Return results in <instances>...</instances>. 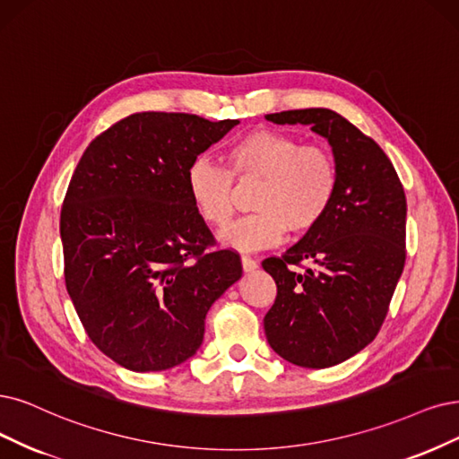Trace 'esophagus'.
I'll return each instance as SVG.
<instances>
[{"instance_id":"34e87169","label":"esophagus","mask_w":459,"mask_h":459,"mask_svg":"<svg viewBox=\"0 0 459 459\" xmlns=\"http://www.w3.org/2000/svg\"><path fill=\"white\" fill-rule=\"evenodd\" d=\"M242 261V268H244V273H253V270H255L259 264H257V261H253L251 257H242L240 259Z\"/></svg>"}]
</instances>
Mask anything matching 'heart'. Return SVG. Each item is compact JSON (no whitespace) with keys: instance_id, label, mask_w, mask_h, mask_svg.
Listing matches in <instances>:
<instances>
[{"instance_id":"b5f03b06","label":"heart","mask_w":459,"mask_h":459,"mask_svg":"<svg viewBox=\"0 0 459 459\" xmlns=\"http://www.w3.org/2000/svg\"><path fill=\"white\" fill-rule=\"evenodd\" d=\"M227 169L196 160L186 172V193L210 227H225L236 210V179L259 181L251 200L257 213L236 221L219 238L238 251H257L314 230L327 215L338 186L333 152L319 143L300 145L290 134L255 130L227 151Z\"/></svg>"}]
</instances>
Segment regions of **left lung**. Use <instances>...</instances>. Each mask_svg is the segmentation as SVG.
Here are the masks:
<instances>
[{"mask_svg": "<svg viewBox=\"0 0 459 459\" xmlns=\"http://www.w3.org/2000/svg\"><path fill=\"white\" fill-rule=\"evenodd\" d=\"M274 125H307L325 138L338 169L327 215L281 259L263 268L278 295L264 316L266 341L304 368L350 359L378 334L404 266L406 198L380 145L324 108L264 115ZM313 263L304 273L292 264Z\"/></svg>", "mask_w": 459, "mask_h": 459, "instance_id": "1", "label": "left lung"}]
</instances>
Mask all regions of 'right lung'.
<instances>
[{"label":"right lung","mask_w":459,"mask_h":459,"mask_svg":"<svg viewBox=\"0 0 459 459\" xmlns=\"http://www.w3.org/2000/svg\"><path fill=\"white\" fill-rule=\"evenodd\" d=\"M240 121L134 113L82 152L60 213L65 287L108 358L157 372L198 351L212 304L242 276L186 193L200 152Z\"/></svg>","instance_id":"1"}]
</instances>
